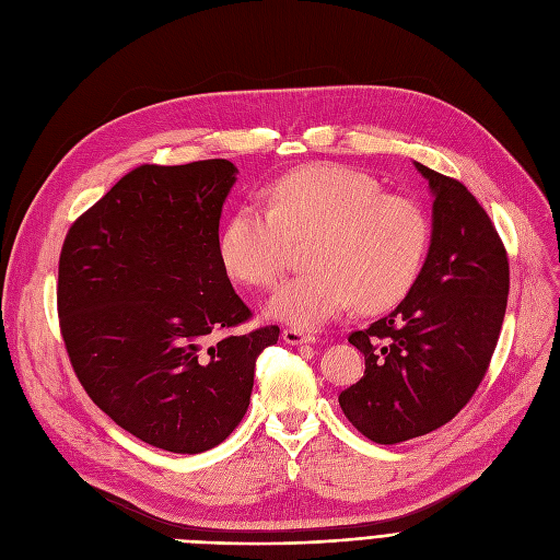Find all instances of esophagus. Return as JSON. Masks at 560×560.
Wrapping results in <instances>:
<instances>
[{"mask_svg":"<svg viewBox=\"0 0 560 560\" xmlns=\"http://www.w3.org/2000/svg\"><path fill=\"white\" fill-rule=\"evenodd\" d=\"M282 339H284V343H289V346H301V343H312V341H314L312 335H305V332L294 330V328L282 330Z\"/></svg>","mask_w":560,"mask_h":560,"instance_id":"esophagus-1","label":"esophagus"}]
</instances>
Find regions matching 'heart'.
<instances>
[{"label":"heart","instance_id":"b5f03b06","mask_svg":"<svg viewBox=\"0 0 560 560\" xmlns=\"http://www.w3.org/2000/svg\"><path fill=\"white\" fill-rule=\"evenodd\" d=\"M271 209L238 207L219 236L225 273L246 287H271L287 271L294 242H307L312 271L276 289L266 314L296 330H316L349 305L381 312L404 301L429 246L423 209L383 194L376 177L341 164H312L282 175Z\"/></svg>","mask_w":560,"mask_h":560}]
</instances>
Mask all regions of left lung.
Returning <instances> with one entry per match:
<instances>
[{"label":"left lung","instance_id":"8db88e82","mask_svg":"<svg viewBox=\"0 0 560 560\" xmlns=\"http://www.w3.org/2000/svg\"><path fill=\"white\" fill-rule=\"evenodd\" d=\"M415 168L433 196L431 246L396 310L349 341L364 376L339 394L355 429L378 444L431 433L481 385L509 299V257L486 209L458 179Z\"/></svg>","mask_w":560,"mask_h":560}]
</instances>
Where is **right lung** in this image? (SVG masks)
Returning a JSON list of instances; mask_svg holds the SVG:
<instances>
[{
  "instance_id": "1",
  "label": "right lung",
  "mask_w": 560,
  "mask_h": 560,
  "mask_svg": "<svg viewBox=\"0 0 560 560\" xmlns=\"http://www.w3.org/2000/svg\"><path fill=\"white\" fill-rule=\"evenodd\" d=\"M228 159L139 166L79 217L59 259L61 335L74 374L120 429L202 454L244 419L257 355L280 328L250 318L219 257Z\"/></svg>"
}]
</instances>
